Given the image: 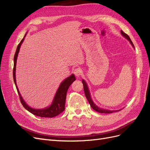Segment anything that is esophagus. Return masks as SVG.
Masks as SVG:
<instances>
[{
  "mask_svg": "<svg viewBox=\"0 0 150 150\" xmlns=\"http://www.w3.org/2000/svg\"><path fill=\"white\" fill-rule=\"evenodd\" d=\"M74 74L77 78H79V77L82 74V70H81L80 68H76L74 71Z\"/></svg>",
  "mask_w": 150,
  "mask_h": 150,
  "instance_id": "34e87169",
  "label": "esophagus"
}]
</instances>
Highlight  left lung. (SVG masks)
Masks as SVG:
<instances>
[{
	"label": "left lung",
	"instance_id": "left-lung-1",
	"mask_svg": "<svg viewBox=\"0 0 150 150\" xmlns=\"http://www.w3.org/2000/svg\"><path fill=\"white\" fill-rule=\"evenodd\" d=\"M121 33L122 35L123 36V37H125L126 39H128V40H129V42L131 44V45H132V46L134 48V45H133L132 41H131V39L129 38L128 35H127V34H126V33H125L124 32L122 31V30H121ZM82 83H83V87H84V91L85 96H86V98H87L89 104L91 105V108L93 109V110H94V111H96L99 112H100V113H112V112H116V111H113V110L111 111V110H105V109H103V108H100L98 107V106L96 105V104H95L93 103L91 98V95H90V93H89V89H88V86H87V84H86V81H85L84 79H83V80H82ZM119 111H120V110H119Z\"/></svg>",
	"mask_w": 150,
	"mask_h": 150
}]
</instances>
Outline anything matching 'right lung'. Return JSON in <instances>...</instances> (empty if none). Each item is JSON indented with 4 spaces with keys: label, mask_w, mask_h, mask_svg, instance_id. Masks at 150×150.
Returning <instances> with one entry per match:
<instances>
[{
    "label": "right lung",
    "mask_w": 150,
    "mask_h": 150,
    "mask_svg": "<svg viewBox=\"0 0 150 150\" xmlns=\"http://www.w3.org/2000/svg\"><path fill=\"white\" fill-rule=\"evenodd\" d=\"M24 36V38H25ZM24 38L22 39L21 42L18 45L17 47L16 51L14 55V58H13V81L16 86V89L17 90L18 94L19 95L20 100L22 104V106L24 107L25 109L29 111L32 114H33L35 116L42 117H53L59 115L61 113L64 111L65 110V103H66V94L67 89L69 88L71 84L74 82L76 80V78L74 74H72L69 77H68L66 79H65L61 83L59 87L57 92L54 96V100L51 104V106L44 109H39V110H35V109L32 108L28 104L25 103L24 101L23 98H22L21 95L19 91V89L17 88V86L16 84V62H17V58L18 56V53L19 52L20 47L21 44L23 42Z\"/></svg>",
    "instance_id": "add662e5"
}]
</instances>
